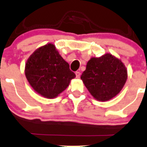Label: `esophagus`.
<instances>
[{"instance_id":"esophagus-1","label":"esophagus","mask_w":147,"mask_h":147,"mask_svg":"<svg viewBox=\"0 0 147 147\" xmlns=\"http://www.w3.org/2000/svg\"><path fill=\"white\" fill-rule=\"evenodd\" d=\"M75 75H76V77H77V78H80V75H81V73L80 72H75Z\"/></svg>"}]
</instances>
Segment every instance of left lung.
Masks as SVG:
<instances>
[{"instance_id":"1","label":"left lung","mask_w":147,"mask_h":147,"mask_svg":"<svg viewBox=\"0 0 147 147\" xmlns=\"http://www.w3.org/2000/svg\"><path fill=\"white\" fill-rule=\"evenodd\" d=\"M127 79L125 65L110 53L100 57H92L81 75V80L91 95L102 102L108 101L117 95Z\"/></svg>"}]
</instances>
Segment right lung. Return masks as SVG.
Listing matches in <instances>:
<instances>
[{"instance_id":"1","label":"right lung","mask_w":147,"mask_h":147,"mask_svg":"<svg viewBox=\"0 0 147 147\" xmlns=\"http://www.w3.org/2000/svg\"><path fill=\"white\" fill-rule=\"evenodd\" d=\"M25 75L32 89L47 99L57 97L76 77L52 43L41 46L30 56Z\"/></svg>"}]
</instances>
